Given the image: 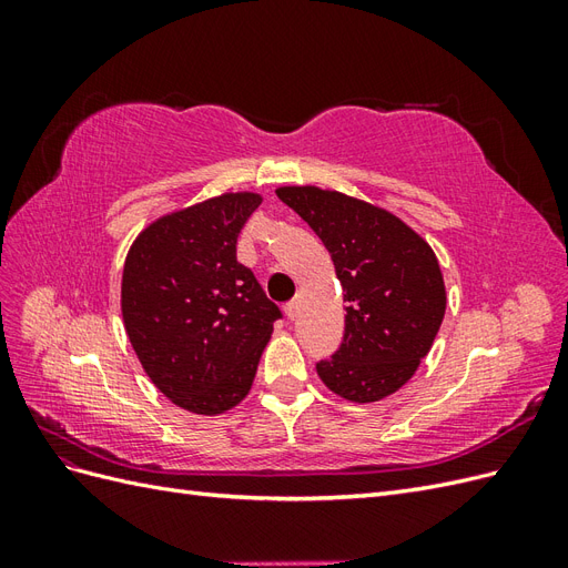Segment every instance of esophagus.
Segmentation results:
<instances>
[{
    "mask_svg": "<svg viewBox=\"0 0 568 568\" xmlns=\"http://www.w3.org/2000/svg\"><path fill=\"white\" fill-rule=\"evenodd\" d=\"M284 313H286V317H288V320H296V317H298V313H301V301H298V298L288 301V303L284 305Z\"/></svg>",
    "mask_w": 568,
    "mask_h": 568,
    "instance_id": "obj_1",
    "label": "esophagus"
}]
</instances>
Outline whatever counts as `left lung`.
<instances>
[{"label":"left lung","instance_id":"8db88e82","mask_svg":"<svg viewBox=\"0 0 568 568\" xmlns=\"http://www.w3.org/2000/svg\"><path fill=\"white\" fill-rule=\"evenodd\" d=\"M329 251L346 301L338 351L320 359V379L353 403H374L412 379L445 315L436 255L403 220L372 203L317 186H282Z\"/></svg>","mask_w":568,"mask_h":568}]
</instances>
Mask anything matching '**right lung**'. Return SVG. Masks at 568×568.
Listing matches in <instances>:
<instances>
[{
  "mask_svg": "<svg viewBox=\"0 0 568 568\" xmlns=\"http://www.w3.org/2000/svg\"><path fill=\"white\" fill-rule=\"evenodd\" d=\"M257 194H222L136 236L123 267L125 332L149 379L175 405L220 415L242 403L282 320L236 239Z\"/></svg>",
  "mask_w": 568,
  "mask_h": 568,
  "instance_id": "right-lung-1",
  "label": "right lung"
}]
</instances>
